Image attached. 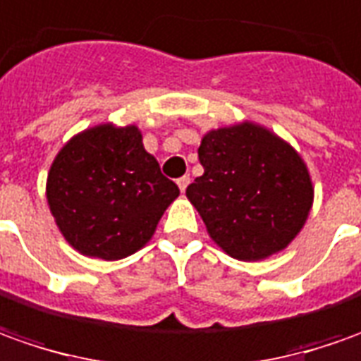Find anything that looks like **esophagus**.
Masks as SVG:
<instances>
[{
    "label": "esophagus",
    "instance_id": "34e87169",
    "mask_svg": "<svg viewBox=\"0 0 361 361\" xmlns=\"http://www.w3.org/2000/svg\"><path fill=\"white\" fill-rule=\"evenodd\" d=\"M188 183H190V176H188V175L180 176V178L176 180V185H178V188H180V192H185L186 186H188Z\"/></svg>",
    "mask_w": 361,
    "mask_h": 361
}]
</instances>
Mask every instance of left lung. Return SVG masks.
<instances>
[{"label": "left lung", "instance_id": "obj_1", "mask_svg": "<svg viewBox=\"0 0 361 361\" xmlns=\"http://www.w3.org/2000/svg\"><path fill=\"white\" fill-rule=\"evenodd\" d=\"M198 161L204 173L186 197L228 256L264 260L298 236L314 186L304 159L276 133L250 121L209 130Z\"/></svg>", "mask_w": 361, "mask_h": 361}]
</instances>
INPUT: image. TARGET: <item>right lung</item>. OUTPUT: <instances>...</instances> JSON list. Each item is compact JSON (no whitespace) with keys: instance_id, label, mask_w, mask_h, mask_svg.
I'll return each instance as SVG.
<instances>
[{"instance_id":"right-lung-1","label":"right lung","mask_w":361,"mask_h":361,"mask_svg":"<svg viewBox=\"0 0 361 361\" xmlns=\"http://www.w3.org/2000/svg\"><path fill=\"white\" fill-rule=\"evenodd\" d=\"M45 192L57 228L77 252L121 260L151 240L178 186L145 151L137 125L105 123L63 145Z\"/></svg>"}]
</instances>
